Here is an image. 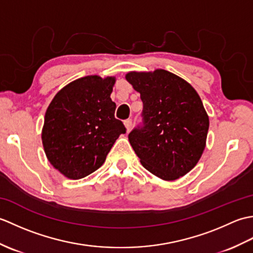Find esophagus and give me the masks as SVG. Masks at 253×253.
<instances>
[{"label": "esophagus", "mask_w": 253, "mask_h": 253, "mask_svg": "<svg viewBox=\"0 0 253 253\" xmlns=\"http://www.w3.org/2000/svg\"><path fill=\"white\" fill-rule=\"evenodd\" d=\"M124 124H125L126 130H127V131H130L131 126H132V121L130 120V118H128V120H126L125 122H124Z\"/></svg>", "instance_id": "obj_1"}]
</instances>
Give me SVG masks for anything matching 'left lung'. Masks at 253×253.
I'll use <instances>...</instances> for the list:
<instances>
[{
	"label": "left lung",
	"instance_id": "obj_1",
	"mask_svg": "<svg viewBox=\"0 0 253 253\" xmlns=\"http://www.w3.org/2000/svg\"><path fill=\"white\" fill-rule=\"evenodd\" d=\"M127 82L140 93L142 125L128 139L144 169L175 180L195 168L206 148L209 116L197 91L165 69L130 72Z\"/></svg>",
	"mask_w": 253,
	"mask_h": 253
}]
</instances>
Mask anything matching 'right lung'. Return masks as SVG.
Returning a JSON list of instances; mask_svg holds the SVG:
<instances>
[{
  "instance_id": "add662e5",
  "label": "right lung",
  "mask_w": 253,
  "mask_h": 253,
  "mask_svg": "<svg viewBox=\"0 0 253 253\" xmlns=\"http://www.w3.org/2000/svg\"><path fill=\"white\" fill-rule=\"evenodd\" d=\"M115 77L85 76L58 91L45 112L42 143L47 160L64 176L80 179L104 163L126 128L111 99Z\"/></svg>"
}]
</instances>
